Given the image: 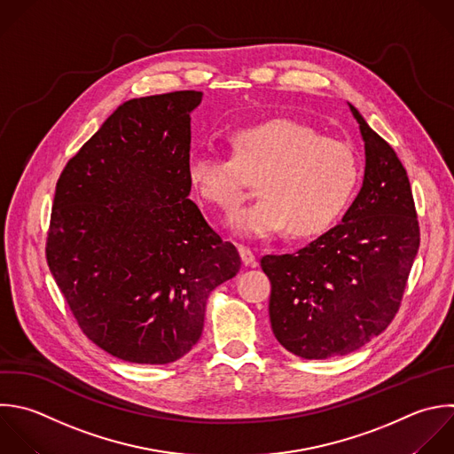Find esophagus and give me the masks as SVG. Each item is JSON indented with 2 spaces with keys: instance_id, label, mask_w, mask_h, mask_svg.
<instances>
[{
  "instance_id": "1",
  "label": "esophagus",
  "mask_w": 454,
  "mask_h": 454,
  "mask_svg": "<svg viewBox=\"0 0 454 454\" xmlns=\"http://www.w3.org/2000/svg\"><path fill=\"white\" fill-rule=\"evenodd\" d=\"M238 250H239V255H241V261H243V264H245V266H252V268H255V266H257L255 254H254L248 247L239 245V247H238Z\"/></svg>"
}]
</instances>
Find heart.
Returning a JSON list of instances; mask_svg holds the SVG:
<instances>
[{
    "label": "heart",
    "instance_id": "heart-1",
    "mask_svg": "<svg viewBox=\"0 0 454 454\" xmlns=\"http://www.w3.org/2000/svg\"><path fill=\"white\" fill-rule=\"evenodd\" d=\"M234 156L192 149L186 176L209 204L231 209L259 177L262 197L229 213V227L247 238H268L287 227L293 236L326 231L348 206L358 161L349 145L286 119L241 129L231 138Z\"/></svg>",
    "mask_w": 454,
    "mask_h": 454
}]
</instances>
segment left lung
Segmentation results:
<instances>
[{"mask_svg":"<svg viewBox=\"0 0 454 454\" xmlns=\"http://www.w3.org/2000/svg\"><path fill=\"white\" fill-rule=\"evenodd\" d=\"M364 140L362 188L340 223L296 254L264 255L270 321L291 353L321 360L351 353L394 319L419 250L404 167L349 105Z\"/></svg>","mask_w":454,"mask_h":454,"instance_id":"1","label":"left lung"}]
</instances>
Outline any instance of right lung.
Wrapping results in <instances>:
<instances>
[{
  "instance_id": "1",
  "label": "right lung",
  "mask_w": 454,
  "mask_h": 454,
  "mask_svg": "<svg viewBox=\"0 0 454 454\" xmlns=\"http://www.w3.org/2000/svg\"><path fill=\"white\" fill-rule=\"evenodd\" d=\"M202 92L121 105L66 165L46 257L83 333L135 364H170L200 339L236 247L188 199L192 112Z\"/></svg>"
}]
</instances>
